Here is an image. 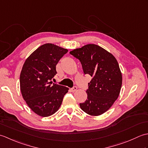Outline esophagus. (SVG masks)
Listing matches in <instances>:
<instances>
[{
    "label": "esophagus",
    "mask_w": 148,
    "mask_h": 148,
    "mask_svg": "<svg viewBox=\"0 0 148 148\" xmlns=\"http://www.w3.org/2000/svg\"><path fill=\"white\" fill-rule=\"evenodd\" d=\"M76 90H77V87L76 86H73V87L71 88V91L72 92H76Z\"/></svg>",
    "instance_id": "esophagus-1"
}]
</instances>
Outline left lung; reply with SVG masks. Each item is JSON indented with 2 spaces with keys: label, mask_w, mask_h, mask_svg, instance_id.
I'll list each match as a JSON object with an SVG mask.
<instances>
[{
  "label": "left lung",
  "mask_w": 148,
  "mask_h": 148,
  "mask_svg": "<svg viewBox=\"0 0 148 148\" xmlns=\"http://www.w3.org/2000/svg\"><path fill=\"white\" fill-rule=\"evenodd\" d=\"M70 54L80 61L84 74L92 77L86 91L87 99L79 103L81 109L92 116L103 114L112 106L121 90L122 76L117 60L93 44L75 49Z\"/></svg>",
  "instance_id": "8db88e82"
}]
</instances>
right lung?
Listing matches in <instances>:
<instances>
[{
	"label": "right lung",
	"instance_id": "obj_1",
	"mask_svg": "<svg viewBox=\"0 0 148 148\" xmlns=\"http://www.w3.org/2000/svg\"><path fill=\"white\" fill-rule=\"evenodd\" d=\"M68 52L53 44L39 47L25 62L20 74V90L23 99L32 111L42 117L59 109L68 92L67 87L53 83L56 65Z\"/></svg>",
	"mask_w": 148,
	"mask_h": 148
}]
</instances>
